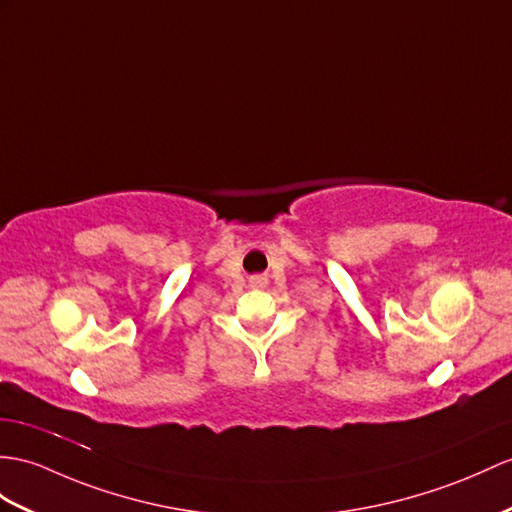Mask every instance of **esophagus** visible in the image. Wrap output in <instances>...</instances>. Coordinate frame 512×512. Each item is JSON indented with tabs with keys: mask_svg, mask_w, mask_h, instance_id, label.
Here are the masks:
<instances>
[{
	"mask_svg": "<svg viewBox=\"0 0 512 512\" xmlns=\"http://www.w3.org/2000/svg\"><path fill=\"white\" fill-rule=\"evenodd\" d=\"M254 284H258V286L265 284V278H254Z\"/></svg>",
	"mask_w": 512,
	"mask_h": 512,
	"instance_id": "1",
	"label": "esophagus"
}]
</instances>
